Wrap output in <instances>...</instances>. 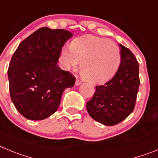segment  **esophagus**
<instances>
[{
	"label": "esophagus",
	"instance_id": "obj_1",
	"mask_svg": "<svg viewBox=\"0 0 158 158\" xmlns=\"http://www.w3.org/2000/svg\"><path fill=\"white\" fill-rule=\"evenodd\" d=\"M81 83H82V82L80 80H78V79H77L76 81H75V85H76V86H78V85H81Z\"/></svg>",
	"mask_w": 158,
	"mask_h": 158
}]
</instances>
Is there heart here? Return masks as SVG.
Here are the masks:
<instances>
[{
  "instance_id": "b5f03b06",
  "label": "heart",
  "mask_w": 158,
  "mask_h": 158,
  "mask_svg": "<svg viewBox=\"0 0 158 158\" xmlns=\"http://www.w3.org/2000/svg\"><path fill=\"white\" fill-rule=\"evenodd\" d=\"M60 61L66 69H77L81 63V73L92 83H102L115 75L121 65L119 47L109 40L85 36L74 40L70 48H63Z\"/></svg>"
}]
</instances>
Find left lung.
<instances>
[{"label":"left lung","instance_id":"8db88e82","mask_svg":"<svg viewBox=\"0 0 158 158\" xmlns=\"http://www.w3.org/2000/svg\"><path fill=\"white\" fill-rule=\"evenodd\" d=\"M121 61L114 77L95 92L86 108L91 118L107 126L121 122L134 110L139 86V63L131 51L121 44Z\"/></svg>","mask_w":158,"mask_h":158}]
</instances>
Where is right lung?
Returning <instances> with one entry per match:
<instances>
[{
  "instance_id": "1",
  "label": "right lung",
  "mask_w": 158,
  "mask_h": 158,
  "mask_svg": "<svg viewBox=\"0 0 158 158\" xmlns=\"http://www.w3.org/2000/svg\"><path fill=\"white\" fill-rule=\"evenodd\" d=\"M72 36L66 30L41 27L13 54L8 70L10 95L27 119L40 121L52 115L65 89L74 85V77L57 64L62 48Z\"/></svg>"
}]
</instances>
